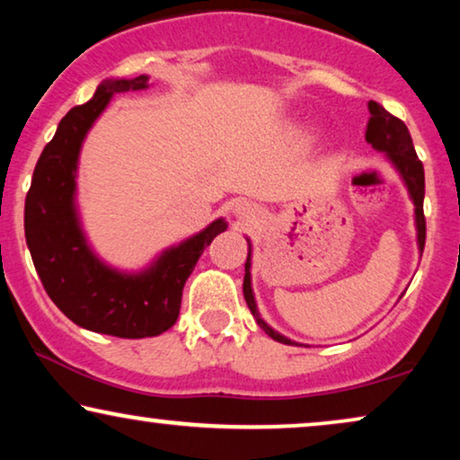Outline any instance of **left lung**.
Segmentation results:
<instances>
[{
    "label": "left lung",
    "mask_w": 460,
    "mask_h": 460,
    "mask_svg": "<svg viewBox=\"0 0 460 460\" xmlns=\"http://www.w3.org/2000/svg\"><path fill=\"white\" fill-rule=\"evenodd\" d=\"M368 112L370 119L367 123V142L373 144L376 150L381 153H387L389 159L398 172L404 178L408 192H411L412 203H414V213H417V230H419V247L420 251L425 249V236H427V226H425V213H423V199H425V169L423 163L417 156V150H414L411 131L404 125V121H400L398 117H394L392 112H387L381 104H376L375 100L368 102ZM251 247H249V255H247V263H244V282H243V293H244V301H247L251 314L257 320V324L261 326L263 331L268 332L270 337L276 339V341L293 345L291 339L279 335V332L270 329V326L263 323L260 312H257L255 299H253V291H251Z\"/></svg>",
    "instance_id": "1"
}]
</instances>
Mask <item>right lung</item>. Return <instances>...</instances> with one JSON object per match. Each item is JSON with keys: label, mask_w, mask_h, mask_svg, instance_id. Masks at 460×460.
I'll return each instance as SVG.
<instances>
[{"label": "right lung", "mask_w": 460, "mask_h": 460, "mask_svg": "<svg viewBox=\"0 0 460 460\" xmlns=\"http://www.w3.org/2000/svg\"><path fill=\"white\" fill-rule=\"evenodd\" d=\"M146 81V75L104 81L90 102L68 111L43 148L24 199V236L49 299L75 324L121 339L155 337L175 324L188 276L226 230L224 219H216L140 276L106 268L87 249L73 207L81 142L112 93L144 90Z\"/></svg>", "instance_id": "obj_1"}]
</instances>
